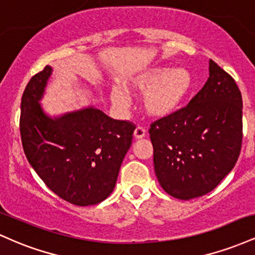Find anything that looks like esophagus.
Returning a JSON list of instances; mask_svg holds the SVG:
<instances>
[{
  "mask_svg": "<svg viewBox=\"0 0 255 255\" xmlns=\"http://www.w3.org/2000/svg\"><path fill=\"white\" fill-rule=\"evenodd\" d=\"M145 135H146L145 128L141 127V126H137L135 130H134V137H135V139H141V137H144Z\"/></svg>",
  "mask_w": 255,
  "mask_h": 255,
  "instance_id": "34e87169",
  "label": "esophagus"
}]
</instances>
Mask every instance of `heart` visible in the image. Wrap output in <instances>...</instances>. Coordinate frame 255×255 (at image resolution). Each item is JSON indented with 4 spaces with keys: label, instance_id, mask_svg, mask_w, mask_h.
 Here are the masks:
<instances>
[{
    "label": "heart",
    "instance_id": "b5f03b06",
    "mask_svg": "<svg viewBox=\"0 0 255 255\" xmlns=\"http://www.w3.org/2000/svg\"><path fill=\"white\" fill-rule=\"evenodd\" d=\"M194 87V78L186 67L159 66L140 73L126 85L129 92H145L142 107L153 118H166L182 107ZM111 101L120 109H126L128 99L122 92H111Z\"/></svg>",
    "mask_w": 255,
    "mask_h": 255
}]
</instances>
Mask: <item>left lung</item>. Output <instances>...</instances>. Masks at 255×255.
<instances>
[{"instance_id":"left-lung-1","label":"left lung","mask_w":255,"mask_h":255,"mask_svg":"<svg viewBox=\"0 0 255 255\" xmlns=\"http://www.w3.org/2000/svg\"><path fill=\"white\" fill-rule=\"evenodd\" d=\"M209 71L206 84L186 107L152 122L148 130L158 182L181 200L213 191L241 152V92L212 60Z\"/></svg>"}]
</instances>
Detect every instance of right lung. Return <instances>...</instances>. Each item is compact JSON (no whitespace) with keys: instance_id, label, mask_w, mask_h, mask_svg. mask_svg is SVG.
Returning a JSON list of instances; mask_svg holds the SVG:
<instances>
[{"instance_id":"add662e5","label":"right lung","mask_w":255,"mask_h":255,"mask_svg":"<svg viewBox=\"0 0 255 255\" xmlns=\"http://www.w3.org/2000/svg\"><path fill=\"white\" fill-rule=\"evenodd\" d=\"M52 68L31 78L21 98L20 134L28 163L43 182L77 206L103 201L114 191L135 129L93 107L50 118L39 101Z\"/></svg>"}]
</instances>
